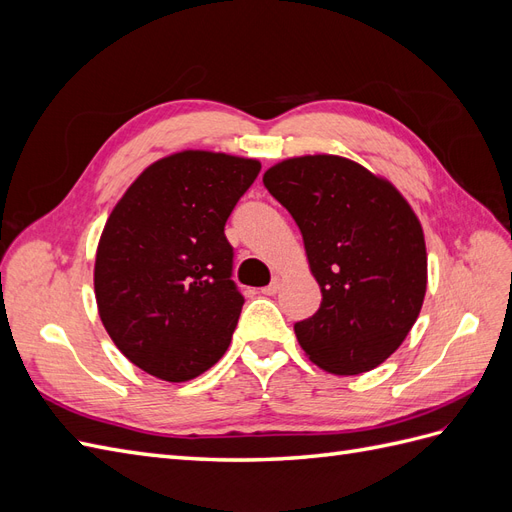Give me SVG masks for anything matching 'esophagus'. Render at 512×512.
Masks as SVG:
<instances>
[{"mask_svg":"<svg viewBox=\"0 0 512 512\" xmlns=\"http://www.w3.org/2000/svg\"><path fill=\"white\" fill-rule=\"evenodd\" d=\"M280 288H282V277H280V275H275V277H273V282H271L269 286L262 288L260 292H262V294H267V297H271V294H277V292H280Z\"/></svg>","mask_w":512,"mask_h":512,"instance_id":"esophagus-1","label":"esophagus"}]
</instances>
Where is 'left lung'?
Returning <instances> with one entry per match:
<instances>
[{
    "mask_svg": "<svg viewBox=\"0 0 512 512\" xmlns=\"http://www.w3.org/2000/svg\"><path fill=\"white\" fill-rule=\"evenodd\" d=\"M297 222L322 292L294 324L309 361L339 376L363 374L401 346L421 314L427 252L421 222L395 185L339 156H303L262 177Z\"/></svg>",
    "mask_w": 512,
    "mask_h": 512,
    "instance_id": "obj_1",
    "label": "left lung"
}]
</instances>
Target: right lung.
I'll list each match as a JSON object with an SVG mask.
<instances>
[{"instance_id": "1", "label": "right lung", "mask_w": 512, "mask_h": 512, "mask_svg": "<svg viewBox=\"0 0 512 512\" xmlns=\"http://www.w3.org/2000/svg\"><path fill=\"white\" fill-rule=\"evenodd\" d=\"M258 173L250 158L173 153L145 168L108 215L94 269L98 312L147 374L192 380L230 346L243 297L224 226Z\"/></svg>"}]
</instances>
